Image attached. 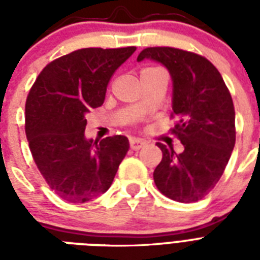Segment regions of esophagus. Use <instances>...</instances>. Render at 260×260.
Returning a JSON list of instances; mask_svg holds the SVG:
<instances>
[{"mask_svg":"<svg viewBox=\"0 0 260 260\" xmlns=\"http://www.w3.org/2000/svg\"><path fill=\"white\" fill-rule=\"evenodd\" d=\"M129 146L132 150H140L142 147L146 146V142L143 139L139 138H131L129 139Z\"/></svg>","mask_w":260,"mask_h":260,"instance_id":"esophagus-1","label":"esophagus"}]
</instances>
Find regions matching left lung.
<instances>
[{"mask_svg":"<svg viewBox=\"0 0 260 260\" xmlns=\"http://www.w3.org/2000/svg\"><path fill=\"white\" fill-rule=\"evenodd\" d=\"M151 59L169 70L173 81L174 134L181 154L158 143L163 158L154 171L156 187L178 202L202 200L221 178L236 140L230 90L212 63L201 55L171 47L143 50L138 62Z\"/></svg>","mask_w":260,"mask_h":260,"instance_id":"1","label":"left lung"}]
</instances>
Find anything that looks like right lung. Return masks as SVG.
Wrapping results in <instances>:
<instances>
[{
	"instance_id": "right-lung-1",
	"label": "right lung",
	"mask_w": 260,
	"mask_h": 260,
	"mask_svg": "<svg viewBox=\"0 0 260 260\" xmlns=\"http://www.w3.org/2000/svg\"><path fill=\"white\" fill-rule=\"evenodd\" d=\"M136 47L82 48L55 59L25 104V134L46 182L67 202L91 201L109 189L129 150L122 135L86 139V114L105 101L112 75Z\"/></svg>"
}]
</instances>
